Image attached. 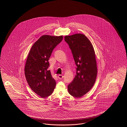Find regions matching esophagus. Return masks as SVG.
Wrapping results in <instances>:
<instances>
[{"label": "esophagus", "mask_w": 127, "mask_h": 127, "mask_svg": "<svg viewBox=\"0 0 127 127\" xmlns=\"http://www.w3.org/2000/svg\"><path fill=\"white\" fill-rule=\"evenodd\" d=\"M58 77L60 79H62L63 78V75H62V74H59V75H58Z\"/></svg>", "instance_id": "1"}]
</instances>
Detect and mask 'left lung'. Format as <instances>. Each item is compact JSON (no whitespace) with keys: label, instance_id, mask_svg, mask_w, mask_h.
<instances>
[{"label":"left lung","instance_id":"left-lung-1","mask_svg":"<svg viewBox=\"0 0 127 127\" xmlns=\"http://www.w3.org/2000/svg\"><path fill=\"white\" fill-rule=\"evenodd\" d=\"M71 49L76 67V74L68 86L72 96L80 98L92 88L96 80L97 68L92 44L85 35L77 33L65 36Z\"/></svg>","mask_w":127,"mask_h":127}]
</instances>
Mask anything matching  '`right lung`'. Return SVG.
Masks as SVG:
<instances>
[{"label": "right lung", "instance_id": "right-lung-1", "mask_svg": "<svg viewBox=\"0 0 127 127\" xmlns=\"http://www.w3.org/2000/svg\"><path fill=\"white\" fill-rule=\"evenodd\" d=\"M62 39V35H43L34 43L28 54L25 67L26 78L32 90L42 98L50 95L55 88L56 81L48 69V60Z\"/></svg>", "mask_w": 127, "mask_h": 127}]
</instances>
